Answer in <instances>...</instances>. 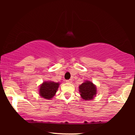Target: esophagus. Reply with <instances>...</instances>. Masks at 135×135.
<instances>
[{
    "label": "esophagus",
    "mask_w": 135,
    "mask_h": 135,
    "mask_svg": "<svg viewBox=\"0 0 135 135\" xmlns=\"http://www.w3.org/2000/svg\"><path fill=\"white\" fill-rule=\"evenodd\" d=\"M66 82L67 83H69V84H71V83L73 82V80H72V79H69V80H66Z\"/></svg>",
    "instance_id": "34e87169"
}]
</instances>
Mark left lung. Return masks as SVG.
<instances>
[{
  "label": "left lung",
  "mask_w": 135,
  "mask_h": 135,
  "mask_svg": "<svg viewBox=\"0 0 135 135\" xmlns=\"http://www.w3.org/2000/svg\"><path fill=\"white\" fill-rule=\"evenodd\" d=\"M79 92L83 99L90 100L97 94V87L91 81L86 80L79 86Z\"/></svg>",
  "instance_id": "obj_1"
}]
</instances>
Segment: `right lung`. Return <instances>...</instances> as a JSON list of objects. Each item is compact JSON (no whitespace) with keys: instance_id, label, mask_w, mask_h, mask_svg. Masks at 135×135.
Returning a JSON list of instances; mask_svg holds the SVG:
<instances>
[{"instance_id":"1","label":"right lung","mask_w":135,"mask_h":135,"mask_svg":"<svg viewBox=\"0 0 135 135\" xmlns=\"http://www.w3.org/2000/svg\"><path fill=\"white\" fill-rule=\"evenodd\" d=\"M60 84L58 82H44L39 88V95L44 98L50 99L54 97L59 87Z\"/></svg>"}]
</instances>
